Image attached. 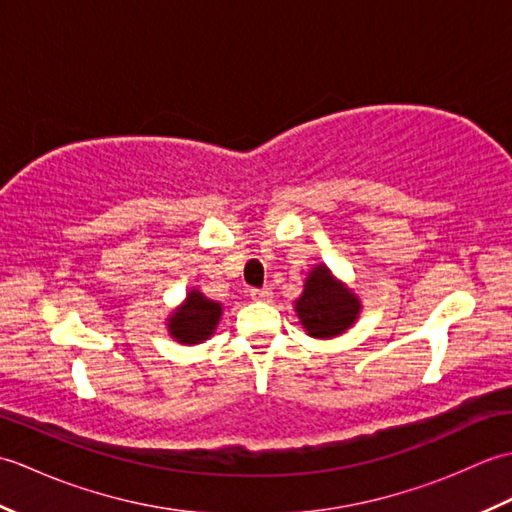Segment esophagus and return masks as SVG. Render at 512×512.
Here are the masks:
<instances>
[{
  "label": "esophagus",
  "mask_w": 512,
  "mask_h": 512,
  "mask_svg": "<svg viewBox=\"0 0 512 512\" xmlns=\"http://www.w3.org/2000/svg\"><path fill=\"white\" fill-rule=\"evenodd\" d=\"M270 295H273L270 288H253V290H250V297H253L255 301H268Z\"/></svg>",
  "instance_id": "obj_1"
}]
</instances>
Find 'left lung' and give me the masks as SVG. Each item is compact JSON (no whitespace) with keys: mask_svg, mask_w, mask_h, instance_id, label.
Here are the masks:
<instances>
[{"mask_svg":"<svg viewBox=\"0 0 512 512\" xmlns=\"http://www.w3.org/2000/svg\"><path fill=\"white\" fill-rule=\"evenodd\" d=\"M297 317L314 339H332L352 328L361 312V301L325 264L314 266L301 297L295 301Z\"/></svg>","mask_w":512,"mask_h":512,"instance_id":"obj_1","label":"left lung"}]
</instances>
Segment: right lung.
<instances>
[{"label":"right lung","mask_w":512,"mask_h":512,"mask_svg":"<svg viewBox=\"0 0 512 512\" xmlns=\"http://www.w3.org/2000/svg\"><path fill=\"white\" fill-rule=\"evenodd\" d=\"M222 317V303L206 299L200 290H189L180 308L171 312L167 330L178 343L195 345L213 336Z\"/></svg>","instance_id":"1"}]
</instances>
